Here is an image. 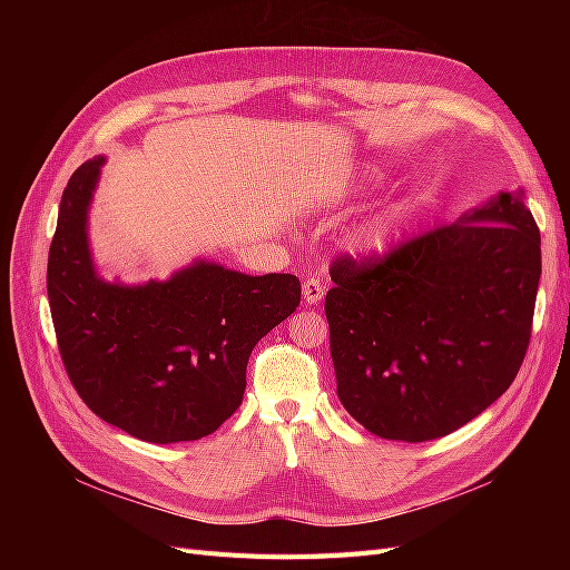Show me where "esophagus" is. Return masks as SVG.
Segmentation results:
<instances>
[{"instance_id": "obj_1", "label": "esophagus", "mask_w": 570, "mask_h": 570, "mask_svg": "<svg viewBox=\"0 0 570 570\" xmlns=\"http://www.w3.org/2000/svg\"><path fill=\"white\" fill-rule=\"evenodd\" d=\"M302 295H304V302H306V304L321 302L323 295H325L323 281H318V278H306V281L302 283Z\"/></svg>"}]
</instances>
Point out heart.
Masks as SVG:
<instances>
[{
	"label": "heart",
	"mask_w": 570,
	"mask_h": 570,
	"mask_svg": "<svg viewBox=\"0 0 570 570\" xmlns=\"http://www.w3.org/2000/svg\"><path fill=\"white\" fill-rule=\"evenodd\" d=\"M381 176H383L381 168L373 164L358 166L347 180H344L337 189H333V193L325 197L323 204L331 206V209H337V206H347V204L364 197L368 189L377 180H381ZM404 218H406L404 206H387V209H377V212L368 214L366 218H361L350 230V245L361 254H383L394 245V239L400 237Z\"/></svg>",
	"instance_id": "heart-1"
}]
</instances>
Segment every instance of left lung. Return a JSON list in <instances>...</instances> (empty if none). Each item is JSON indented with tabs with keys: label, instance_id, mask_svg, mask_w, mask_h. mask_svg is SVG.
<instances>
[{
	"label": "left lung",
	"instance_id": "left-lung-1",
	"mask_svg": "<svg viewBox=\"0 0 570 570\" xmlns=\"http://www.w3.org/2000/svg\"><path fill=\"white\" fill-rule=\"evenodd\" d=\"M540 273L523 189L377 262L335 258L325 316L342 406L383 440L454 433L519 373Z\"/></svg>",
	"mask_w": 570,
	"mask_h": 570
}]
</instances>
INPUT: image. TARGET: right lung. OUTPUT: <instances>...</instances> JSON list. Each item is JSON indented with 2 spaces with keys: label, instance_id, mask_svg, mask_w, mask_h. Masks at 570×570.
I'll return each mask as SVG.
<instances>
[{
  "label": "right lung",
  "instance_id": "obj_1",
  "mask_svg": "<svg viewBox=\"0 0 570 570\" xmlns=\"http://www.w3.org/2000/svg\"><path fill=\"white\" fill-rule=\"evenodd\" d=\"M105 157L68 180L49 247L47 297L68 377L101 421L154 442L212 435L243 404L256 342L297 312L295 275H247L197 258L166 281L99 278L88 216Z\"/></svg>",
  "mask_w": 570,
  "mask_h": 570
}]
</instances>
